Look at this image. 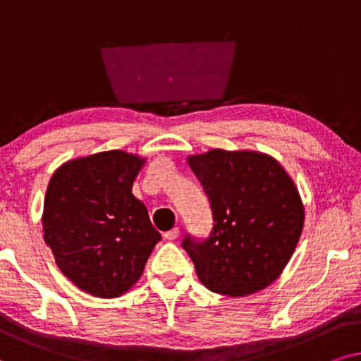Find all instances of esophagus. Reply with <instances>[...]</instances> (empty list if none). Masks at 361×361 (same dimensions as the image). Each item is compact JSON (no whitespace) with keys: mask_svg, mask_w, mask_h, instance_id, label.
<instances>
[{"mask_svg":"<svg viewBox=\"0 0 361 361\" xmlns=\"http://www.w3.org/2000/svg\"><path fill=\"white\" fill-rule=\"evenodd\" d=\"M178 236H180V229L178 228H173L165 233V239H168V241H175Z\"/></svg>","mask_w":361,"mask_h":361,"instance_id":"1","label":"esophagus"}]
</instances>
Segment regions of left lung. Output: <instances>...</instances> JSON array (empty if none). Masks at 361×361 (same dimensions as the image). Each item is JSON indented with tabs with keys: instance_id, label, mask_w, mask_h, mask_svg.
I'll list each match as a JSON object with an SVG mask.
<instances>
[{
	"instance_id": "obj_1",
	"label": "left lung",
	"mask_w": 361,
	"mask_h": 361,
	"mask_svg": "<svg viewBox=\"0 0 361 361\" xmlns=\"http://www.w3.org/2000/svg\"><path fill=\"white\" fill-rule=\"evenodd\" d=\"M208 195L213 229L204 241L186 236L183 249L201 284L243 297L272 284L284 271L304 228L299 190L266 153L214 148L188 157Z\"/></svg>"
}]
</instances>
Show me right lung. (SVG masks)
<instances>
[{"mask_svg":"<svg viewBox=\"0 0 361 361\" xmlns=\"http://www.w3.org/2000/svg\"><path fill=\"white\" fill-rule=\"evenodd\" d=\"M143 165L133 153L100 152L66 161L47 185L44 241L61 272L90 295L125 294L161 239L132 193Z\"/></svg>","mask_w":361,"mask_h":361,"instance_id":"1","label":"right lung"}]
</instances>
